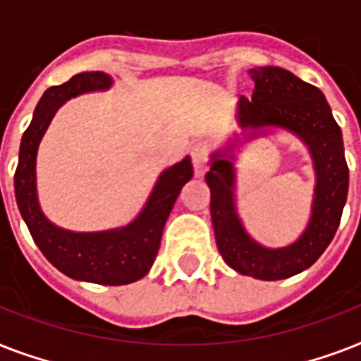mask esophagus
<instances>
[{
    "mask_svg": "<svg viewBox=\"0 0 361 361\" xmlns=\"http://www.w3.org/2000/svg\"><path fill=\"white\" fill-rule=\"evenodd\" d=\"M191 161H192V170L195 176H204L208 170V161H209V147L206 144H197L191 149Z\"/></svg>",
    "mask_w": 361,
    "mask_h": 361,
    "instance_id": "esophagus-1",
    "label": "esophagus"
}]
</instances>
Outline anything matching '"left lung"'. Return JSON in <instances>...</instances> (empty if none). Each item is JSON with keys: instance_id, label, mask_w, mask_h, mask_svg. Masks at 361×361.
I'll list each match as a JSON object with an SVG mask.
<instances>
[{"instance_id": "obj_1", "label": "left lung", "mask_w": 361, "mask_h": 361, "mask_svg": "<svg viewBox=\"0 0 361 361\" xmlns=\"http://www.w3.org/2000/svg\"><path fill=\"white\" fill-rule=\"evenodd\" d=\"M251 99L241 97L238 118L243 129L283 127L296 133L313 155L317 187L311 221L302 238L283 249H266L247 236L234 209V169L215 153L206 183L219 252L238 274L277 281L313 266L334 240L348 192V166L339 125L319 87L279 67L251 69Z\"/></svg>"}]
</instances>
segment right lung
<instances>
[{"label": "right lung", "instance_id": "right-lung-1", "mask_svg": "<svg viewBox=\"0 0 361 361\" xmlns=\"http://www.w3.org/2000/svg\"><path fill=\"white\" fill-rule=\"evenodd\" d=\"M112 84L106 73H80L61 86L48 87L39 101L20 144L18 166L14 172L16 202L30 234L52 266L73 279L97 285H129L142 279L155 262L164 223L180 195L192 178L191 159L185 157L164 170L147 200L146 208L129 226L120 231L76 234L54 226L42 215L37 202L35 157L48 123L67 99L93 90H106Z\"/></svg>", "mask_w": 361, "mask_h": 361}]
</instances>
